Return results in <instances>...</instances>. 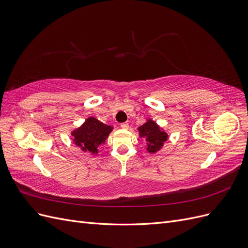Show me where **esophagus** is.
I'll return each mask as SVG.
<instances>
[{
	"instance_id": "1",
	"label": "esophagus",
	"mask_w": 248,
	"mask_h": 248,
	"mask_svg": "<svg viewBox=\"0 0 248 248\" xmlns=\"http://www.w3.org/2000/svg\"><path fill=\"white\" fill-rule=\"evenodd\" d=\"M120 126H121V128H122V129H128V128H129V125H128V123H122V124L120 125Z\"/></svg>"
}]
</instances>
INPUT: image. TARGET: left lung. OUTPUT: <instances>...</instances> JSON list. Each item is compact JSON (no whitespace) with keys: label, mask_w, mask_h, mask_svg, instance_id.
<instances>
[{"label":"left lung","mask_w":248,"mask_h":248,"mask_svg":"<svg viewBox=\"0 0 248 248\" xmlns=\"http://www.w3.org/2000/svg\"><path fill=\"white\" fill-rule=\"evenodd\" d=\"M138 131L140 138L146 140V150L150 154L159 152L169 140V132L151 118H148L144 124L138 127Z\"/></svg>","instance_id":"8db88e82"}]
</instances>
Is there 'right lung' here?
Masks as SVG:
<instances>
[{
	"mask_svg": "<svg viewBox=\"0 0 248 248\" xmlns=\"http://www.w3.org/2000/svg\"><path fill=\"white\" fill-rule=\"evenodd\" d=\"M112 129L114 127L111 125L103 124L94 117H88L78 128L71 130L70 139L82 152L96 156L99 153V147L106 144Z\"/></svg>",
	"mask_w": 248,
	"mask_h": 248,
	"instance_id": "1",
	"label": "right lung"
}]
</instances>
